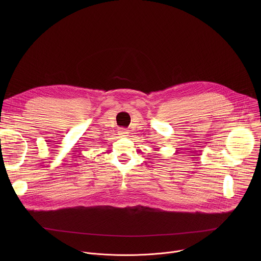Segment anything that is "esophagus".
<instances>
[{"label":"esophagus","instance_id":"34e87169","mask_svg":"<svg viewBox=\"0 0 261 261\" xmlns=\"http://www.w3.org/2000/svg\"><path fill=\"white\" fill-rule=\"evenodd\" d=\"M128 130L127 129H125V128H121V129H119V135H121V136H127L128 135Z\"/></svg>","mask_w":261,"mask_h":261}]
</instances>
